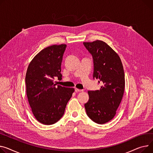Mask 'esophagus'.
<instances>
[{
  "label": "esophagus",
  "mask_w": 153,
  "mask_h": 153,
  "mask_svg": "<svg viewBox=\"0 0 153 153\" xmlns=\"http://www.w3.org/2000/svg\"><path fill=\"white\" fill-rule=\"evenodd\" d=\"M75 91L76 92H79V91H83V90H81V89H78V88H75Z\"/></svg>",
  "instance_id": "34e87169"
}]
</instances>
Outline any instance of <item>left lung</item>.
Masks as SVG:
<instances>
[{"label":"left lung","mask_w":153,"mask_h":153,"mask_svg":"<svg viewBox=\"0 0 153 153\" xmlns=\"http://www.w3.org/2000/svg\"><path fill=\"white\" fill-rule=\"evenodd\" d=\"M94 59V79L102 83L100 90L88 91L84 106L87 116L95 123L105 124L116 114L125 88V74L119 55L101 40L83 43Z\"/></svg>","instance_id":"1"}]
</instances>
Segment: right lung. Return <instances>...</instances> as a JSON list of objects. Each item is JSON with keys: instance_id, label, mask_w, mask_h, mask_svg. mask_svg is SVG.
Segmentation results:
<instances>
[{"instance_id": "1", "label": "right lung", "mask_w": 153, "mask_h": 153, "mask_svg": "<svg viewBox=\"0 0 153 153\" xmlns=\"http://www.w3.org/2000/svg\"><path fill=\"white\" fill-rule=\"evenodd\" d=\"M66 45L45 48L29 63L25 82L29 104L35 118L45 125H52L64 114L73 88L56 85L55 77L62 79L61 65Z\"/></svg>"}]
</instances>
